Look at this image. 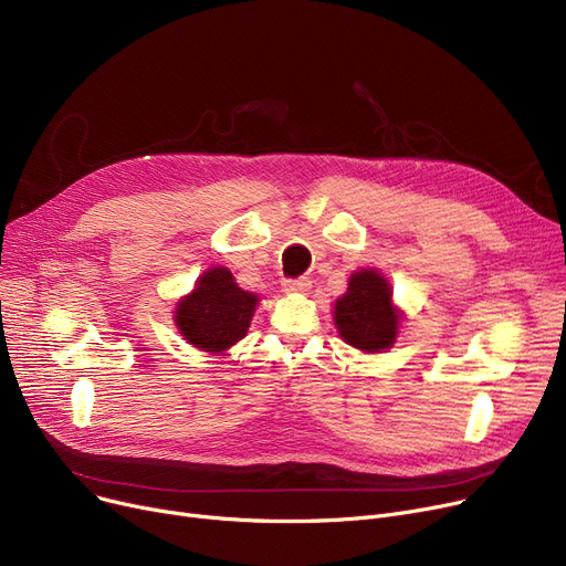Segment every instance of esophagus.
<instances>
[{
	"mask_svg": "<svg viewBox=\"0 0 566 566\" xmlns=\"http://www.w3.org/2000/svg\"><path fill=\"white\" fill-rule=\"evenodd\" d=\"M312 289V280L307 277H298V280H286L284 282V291L286 293H295V295H303Z\"/></svg>",
	"mask_w": 566,
	"mask_h": 566,
	"instance_id": "34e87169",
	"label": "esophagus"
}]
</instances>
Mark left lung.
<instances>
[{
	"mask_svg": "<svg viewBox=\"0 0 566 566\" xmlns=\"http://www.w3.org/2000/svg\"><path fill=\"white\" fill-rule=\"evenodd\" d=\"M333 318L339 337L363 353H385L395 346L403 312L392 301V286L376 268H360L335 301Z\"/></svg>",
	"mask_w": 566,
	"mask_h": 566,
	"instance_id": "obj_1",
	"label": "left lung"
}]
</instances>
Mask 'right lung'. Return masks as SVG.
<instances>
[{
	"label": "right lung",
	"instance_id": "add662e5",
	"mask_svg": "<svg viewBox=\"0 0 566 566\" xmlns=\"http://www.w3.org/2000/svg\"><path fill=\"white\" fill-rule=\"evenodd\" d=\"M259 301L256 293L235 284L229 268L211 265L197 277L195 289L176 303L174 325L195 348L224 355L248 335Z\"/></svg>",
	"mask_w": 566,
	"mask_h": 566
}]
</instances>
